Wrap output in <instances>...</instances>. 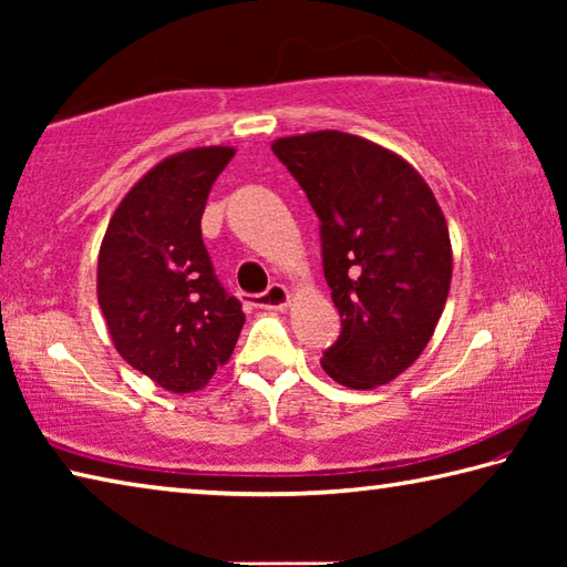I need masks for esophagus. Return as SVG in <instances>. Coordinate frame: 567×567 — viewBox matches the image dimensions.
Returning a JSON list of instances; mask_svg holds the SVG:
<instances>
[{
  "label": "esophagus",
  "mask_w": 567,
  "mask_h": 567,
  "mask_svg": "<svg viewBox=\"0 0 567 567\" xmlns=\"http://www.w3.org/2000/svg\"><path fill=\"white\" fill-rule=\"evenodd\" d=\"M257 310H285L290 305V290L285 285H270L262 295L252 297Z\"/></svg>",
  "instance_id": "obj_1"
}]
</instances>
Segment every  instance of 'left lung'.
<instances>
[{
    "instance_id": "left-lung-1",
    "label": "left lung",
    "mask_w": 567,
    "mask_h": 567,
    "mask_svg": "<svg viewBox=\"0 0 567 567\" xmlns=\"http://www.w3.org/2000/svg\"><path fill=\"white\" fill-rule=\"evenodd\" d=\"M320 217L324 280L342 318L322 370L372 390L415 362L453 280L443 209L420 172L358 134L320 130L272 142Z\"/></svg>"
}]
</instances>
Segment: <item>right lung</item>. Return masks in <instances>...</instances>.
I'll return each instance as SVG.
<instances>
[{
    "instance_id": "add662e5",
    "label": "right lung",
    "mask_w": 567,
    "mask_h": 567,
    "mask_svg": "<svg viewBox=\"0 0 567 567\" xmlns=\"http://www.w3.org/2000/svg\"><path fill=\"white\" fill-rule=\"evenodd\" d=\"M235 147L175 152L122 197L97 260V300L114 350L175 395L203 390L233 358L245 324L217 282L203 213Z\"/></svg>"
}]
</instances>
